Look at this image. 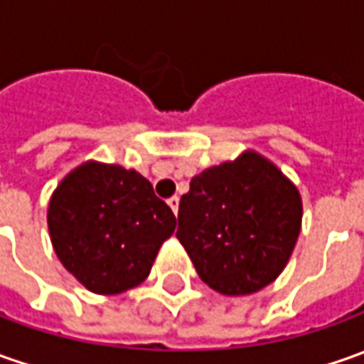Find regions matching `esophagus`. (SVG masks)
Listing matches in <instances>:
<instances>
[{
  "instance_id": "34e87169",
  "label": "esophagus",
  "mask_w": 364,
  "mask_h": 364,
  "mask_svg": "<svg viewBox=\"0 0 364 364\" xmlns=\"http://www.w3.org/2000/svg\"><path fill=\"white\" fill-rule=\"evenodd\" d=\"M167 203H169V207L173 209V213L177 215V211H179V197H177V195H173V197L167 199Z\"/></svg>"
}]
</instances>
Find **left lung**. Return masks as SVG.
<instances>
[{"instance_id":"8db88e82","label":"left lung","mask_w":364,"mask_h":364,"mask_svg":"<svg viewBox=\"0 0 364 364\" xmlns=\"http://www.w3.org/2000/svg\"><path fill=\"white\" fill-rule=\"evenodd\" d=\"M177 218L199 278L225 296L254 294L292 256L302 199L276 165L247 151L193 177Z\"/></svg>"}]
</instances>
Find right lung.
Wrapping results in <instances>:
<instances>
[{
    "label": "right lung",
    "mask_w": 364,
    "mask_h": 364,
    "mask_svg": "<svg viewBox=\"0 0 364 364\" xmlns=\"http://www.w3.org/2000/svg\"><path fill=\"white\" fill-rule=\"evenodd\" d=\"M175 225L171 207L141 173L92 161L58 185L48 207L56 256L96 294L143 282Z\"/></svg>",
    "instance_id": "right-lung-1"
}]
</instances>
